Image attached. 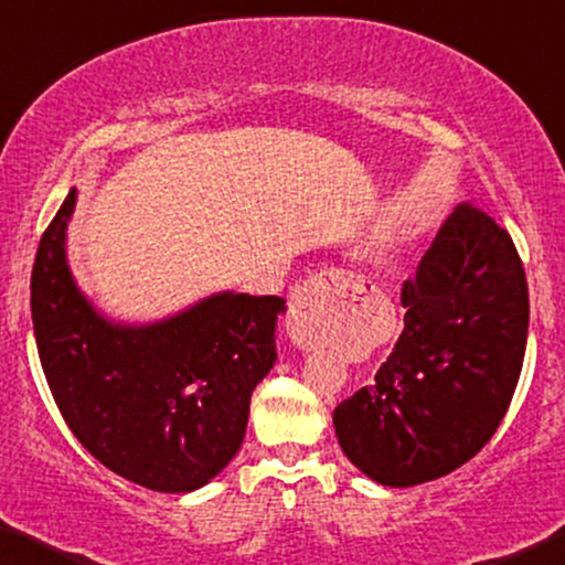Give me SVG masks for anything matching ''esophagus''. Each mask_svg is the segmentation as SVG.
<instances>
[{"instance_id":"esophagus-1","label":"esophagus","mask_w":565,"mask_h":565,"mask_svg":"<svg viewBox=\"0 0 565 565\" xmlns=\"http://www.w3.org/2000/svg\"><path fill=\"white\" fill-rule=\"evenodd\" d=\"M319 294L315 286H301L294 294L291 301V315L289 322H286V330H289L291 342L297 344L299 350H315L317 342L322 340V319H319Z\"/></svg>"}]
</instances>
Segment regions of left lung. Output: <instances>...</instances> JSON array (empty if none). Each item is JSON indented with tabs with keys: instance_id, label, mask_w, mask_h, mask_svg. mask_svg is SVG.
Segmentation results:
<instances>
[{
	"instance_id": "1",
	"label": "left lung",
	"mask_w": 565,
	"mask_h": 565,
	"mask_svg": "<svg viewBox=\"0 0 565 565\" xmlns=\"http://www.w3.org/2000/svg\"><path fill=\"white\" fill-rule=\"evenodd\" d=\"M403 332L375 383L334 408L344 457L373 482H431L498 431L527 344V281L490 215L457 205L403 284Z\"/></svg>"
}]
</instances>
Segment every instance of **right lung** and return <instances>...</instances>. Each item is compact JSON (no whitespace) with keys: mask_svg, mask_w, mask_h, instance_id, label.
Returning <instances> with one entry per match:
<instances>
[{"mask_svg":"<svg viewBox=\"0 0 565 565\" xmlns=\"http://www.w3.org/2000/svg\"><path fill=\"white\" fill-rule=\"evenodd\" d=\"M67 192L30 281L47 385L90 457L157 492H192L241 449L250 393L276 363L281 297L221 291L147 324L100 315L67 266Z\"/></svg>","mask_w":565,"mask_h":565,"instance_id":"obj_1","label":"right lung"}]
</instances>
